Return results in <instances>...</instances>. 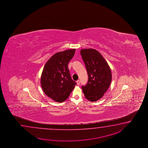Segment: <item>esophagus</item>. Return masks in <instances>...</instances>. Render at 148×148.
Masks as SVG:
<instances>
[{"label":"esophagus","instance_id":"obj_1","mask_svg":"<svg viewBox=\"0 0 148 148\" xmlns=\"http://www.w3.org/2000/svg\"><path fill=\"white\" fill-rule=\"evenodd\" d=\"M76 82H77V85H80V81H79V80H77V81Z\"/></svg>","mask_w":148,"mask_h":148}]
</instances>
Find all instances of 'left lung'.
Listing matches in <instances>:
<instances>
[{
  "label": "left lung",
  "mask_w": 148,
  "mask_h": 148,
  "mask_svg": "<svg viewBox=\"0 0 148 148\" xmlns=\"http://www.w3.org/2000/svg\"><path fill=\"white\" fill-rule=\"evenodd\" d=\"M80 54L88 75L87 85L82 86V91L88 101H97L110 86L112 78L110 67L104 57L95 49H82Z\"/></svg>",
  "instance_id": "1"
}]
</instances>
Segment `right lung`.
I'll return each mask as SVG.
<instances>
[{
  "label": "right lung",
  "instance_id": "add662e5",
  "mask_svg": "<svg viewBox=\"0 0 148 148\" xmlns=\"http://www.w3.org/2000/svg\"><path fill=\"white\" fill-rule=\"evenodd\" d=\"M75 51V49H69L54 54L45 63L42 73L43 90L49 97L58 103L66 101L76 85L68 67Z\"/></svg>",
  "mask_w": 148,
  "mask_h": 148
}]
</instances>
